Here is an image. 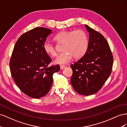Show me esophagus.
<instances>
[{"label": "esophagus", "instance_id": "obj_1", "mask_svg": "<svg viewBox=\"0 0 127 127\" xmlns=\"http://www.w3.org/2000/svg\"><path fill=\"white\" fill-rule=\"evenodd\" d=\"M65 67V66L63 65H60V68H61V70L64 69V68Z\"/></svg>", "mask_w": 127, "mask_h": 127}]
</instances>
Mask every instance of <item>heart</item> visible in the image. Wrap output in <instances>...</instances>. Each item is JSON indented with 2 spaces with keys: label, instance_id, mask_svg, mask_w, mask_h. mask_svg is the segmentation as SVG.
I'll return each mask as SVG.
<instances>
[{
  "label": "heart",
  "instance_id": "b5f03b06",
  "mask_svg": "<svg viewBox=\"0 0 127 127\" xmlns=\"http://www.w3.org/2000/svg\"><path fill=\"white\" fill-rule=\"evenodd\" d=\"M54 39L59 44H63L64 51L54 61L56 64H65L69 63L73 57L74 59L80 58L87 49V36L82 30L62 31L54 36ZM43 48L47 55L52 57L57 56L56 48L52 43L46 41Z\"/></svg>",
  "mask_w": 127,
  "mask_h": 127
}]
</instances>
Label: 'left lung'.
Wrapping results in <instances>:
<instances>
[{"mask_svg": "<svg viewBox=\"0 0 127 127\" xmlns=\"http://www.w3.org/2000/svg\"><path fill=\"white\" fill-rule=\"evenodd\" d=\"M85 27L89 33L87 50L71 65L73 71L71 83L76 92L88 96L98 92L109 77L113 58L104 36L87 25Z\"/></svg>", "mask_w": 127, "mask_h": 127, "instance_id": "obj_1", "label": "left lung"}]
</instances>
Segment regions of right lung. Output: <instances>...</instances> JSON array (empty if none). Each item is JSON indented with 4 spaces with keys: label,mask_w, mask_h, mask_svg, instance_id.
<instances>
[{
    "label": "right lung",
    "mask_w": 127,
    "mask_h": 127,
    "mask_svg": "<svg viewBox=\"0 0 127 127\" xmlns=\"http://www.w3.org/2000/svg\"><path fill=\"white\" fill-rule=\"evenodd\" d=\"M52 30L37 27L22 35L14 46L10 60V72L16 85L25 95L40 98L47 95L59 65L48 66L51 59L43 44Z\"/></svg>",
    "instance_id": "right-lung-1"
}]
</instances>
